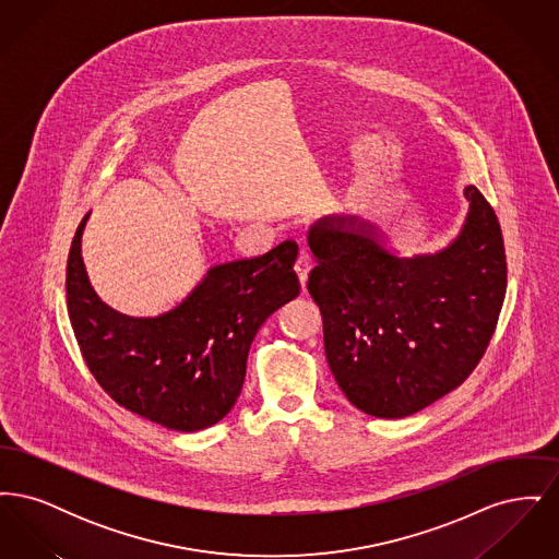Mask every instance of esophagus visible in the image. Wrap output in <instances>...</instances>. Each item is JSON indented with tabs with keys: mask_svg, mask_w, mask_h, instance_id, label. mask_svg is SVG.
<instances>
[{
	"mask_svg": "<svg viewBox=\"0 0 559 559\" xmlns=\"http://www.w3.org/2000/svg\"><path fill=\"white\" fill-rule=\"evenodd\" d=\"M312 264H314V258H312V253H310L308 249H299V258H297V262H295V272H297V278H299L301 287H306V281H308V272H310Z\"/></svg>",
	"mask_w": 559,
	"mask_h": 559,
	"instance_id": "esophagus-1",
	"label": "esophagus"
}]
</instances>
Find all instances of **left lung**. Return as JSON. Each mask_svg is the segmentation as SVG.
<instances>
[{
  "label": "left lung",
  "instance_id": "1",
  "mask_svg": "<svg viewBox=\"0 0 559 559\" xmlns=\"http://www.w3.org/2000/svg\"><path fill=\"white\" fill-rule=\"evenodd\" d=\"M449 249L402 260L354 230V217L310 228L308 292L322 314L324 354L346 399L399 419L459 388L490 344L507 289L501 224L476 187ZM336 224L333 225L332 222ZM362 228V226H360Z\"/></svg>",
  "mask_w": 559,
  "mask_h": 559
}]
</instances>
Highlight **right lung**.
I'll list each match as a JSON object with an SVG mask.
<instances>
[{
	"mask_svg": "<svg viewBox=\"0 0 559 559\" xmlns=\"http://www.w3.org/2000/svg\"><path fill=\"white\" fill-rule=\"evenodd\" d=\"M81 219L67 260V308L81 356L119 406L176 431L217 424L239 399L262 322L299 293L297 242L210 267L187 299L153 319L115 312L94 293Z\"/></svg>",
	"mask_w": 559,
	"mask_h": 559,
	"instance_id": "obj_1",
	"label": "right lung"
}]
</instances>
